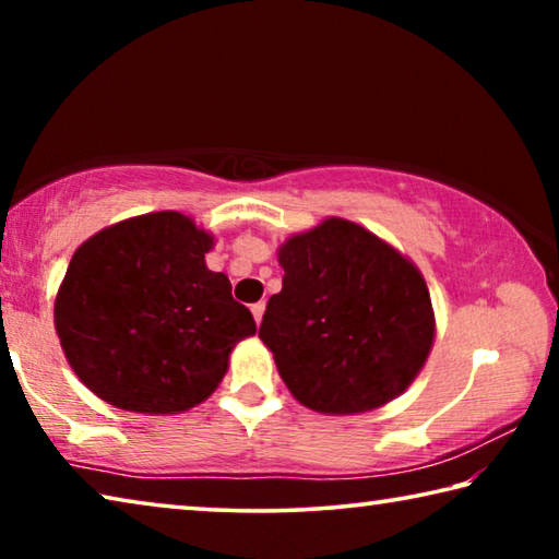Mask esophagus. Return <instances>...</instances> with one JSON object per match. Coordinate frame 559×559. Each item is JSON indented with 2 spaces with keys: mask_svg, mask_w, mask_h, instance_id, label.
I'll return each mask as SVG.
<instances>
[{
  "mask_svg": "<svg viewBox=\"0 0 559 559\" xmlns=\"http://www.w3.org/2000/svg\"><path fill=\"white\" fill-rule=\"evenodd\" d=\"M251 313H253V318H257V323L261 325V320H263V313H266V302H257V306H251Z\"/></svg>",
  "mask_w": 559,
  "mask_h": 559,
  "instance_id": "esophagus-1",
  "label": "esophagus"
}]
</instances>
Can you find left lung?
<instances>
[{
  "label": "left lung",
  "instance_id": "8db88e82",
  "mask_svg": "<svg viewBox=\"0 0 559 559\" xmlns=\"http://www.w3.org/2000/svg\"><path fill=\"white\" fill-rule=\"evenodd\" d=\"M283 288L259 330L290 394L320 414H362L409 386L437 320L421 271L380 236L330 216L281 243Z\"/></svg>",
  "mask_w": 559,
  "mask_h": 559
}]
</instances>
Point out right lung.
<instances>
[{"label":"right lung","mask_w":559,"mask_h":559,"mask_svg":"<svg viewBox=\"0 0 559 559\" xmlns=\"http://www.w3.org/2000/svg\"><path fill=\"white\" fill-rule=\"evenodd\" d=\"M214 236L179 212H153L93 234L56 293L53 325L75 377L118 409L182 414L257 333L224 273L206 269Z\"/></svg>","instance_id":"obj_1"}]
</instances>
